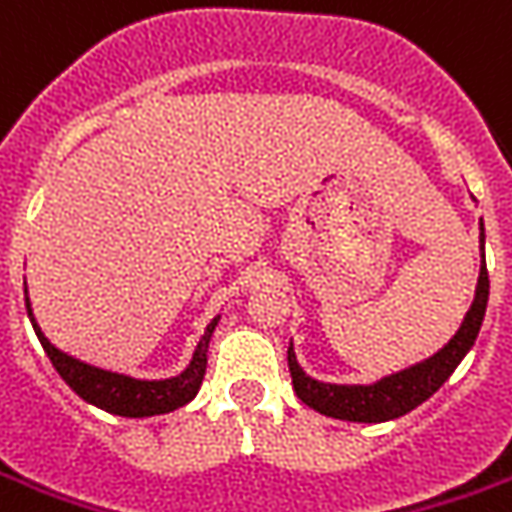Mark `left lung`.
I'll use <instances>...</instances> for the list:
<instances>
[{"label":"left lung","mask_w":512,"mask_h":512,"mask_svg":"<svg viewBox=\"0 0 512 512\" xmlns=\"http://www.w3.org/2000/svg\"><path fill=\"white\" fill-rule=\"evenodd\" d=\"M488 288V266H485V255H482L474 305L465 314V322L457 330V336L440 353L426 358L423 364H415V367H409L403 373L389 375V378L378 381V384H370V387L322 384V381L302 373L294 350L288 347V370H291L294 392L300 395L302 403H308L316 412L339 417V420H353V423H384V420L412 412L415 406H420L446 384L448 375L457 370V364L471 350V344L476 342V333L482 328L485 308H488Z\"/></svg>","instance_id":"left-lung-1"}]
</instances>
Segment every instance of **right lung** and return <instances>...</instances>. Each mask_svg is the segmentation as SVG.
<instances>
[{"label":"right lung","mask_w":512,"mask_h":512,"mask_svg":"<svg viewBox=\"0 0 512 512\" xmlns=\"http://www.w3.org/2000/svg\"><path fill=\"white\" fill-rule=\"evenodd\" d=\"M27 314H30V322L36 328L38 339H41L47 356H50L52 367L58 370V375L64 378L66 384L75 389L83 401L95 403L100 409L120 417L165 415V412H173V409L193 401L198 387H201V378L207 373V347H210L212 330L218 325V319H212L210 325H207L201 342H198L196 356H193L190 367L182 375L165 378V381H137V378H128V375L92 367V364H86L81 358L58 350L38 328L36 316L30 311V300H27Z\"/></svg>","instance_id":"right-lung-1"}]
</instances>
